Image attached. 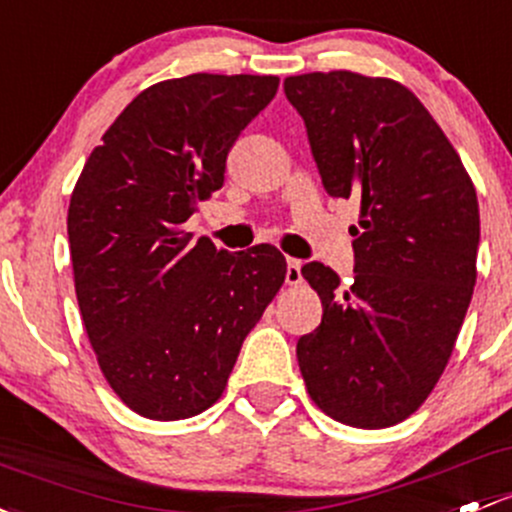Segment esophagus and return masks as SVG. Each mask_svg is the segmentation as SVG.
Wrapping results in <instances>:
<instances>
[{
  "mask_svg": "<svg viewBox=\"0 0 512 512\" xmlns=\"http://www.w3.org/2000/svg\"><path fill=\"white\" fill-rule=\"evenodd\" d=\"M301 282V260H294V257H289L287 260V284H299Z\"/></svg>",
  "mask_w": 512,
  "mask_h": 512,
  "instance_id": "obj_1",
  "label": "esophagus"
}]
</instances>
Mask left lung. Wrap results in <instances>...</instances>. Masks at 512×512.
I'll return each mask as SVG.
<instances>
[{"mask_svg":"<svg viewBox=\"0 0 512 512\" xmlns=\"http://www.w3.org/2000/svg\"><path fill=\"white\" fill-rule=\"evenodd\" d=\"M328 196L358 198L351 287L309 262L321 326L297 343L311 400L336 422L383 429L444 373L476 284V188L405 85L351 71L284 80Z\"/></svg>","mask_w":512,"mask_h":512,"instance_id":"left-lung-1","label":"left lung"}]
</instances>
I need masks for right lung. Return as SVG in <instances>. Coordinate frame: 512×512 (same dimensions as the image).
<instances>
[{
    "label": "right lung",
    "instance_id": "right-lung-1",
    "mask_svg": "<svg viewBox=\"0 0 512 512\" xmlns=\"http://www.w3.org/2000/svg\"><path fill=\"white\" fill-rule=\"evenodd\" d=\"M277 88V75L213 73L152 85L102 134L73 188L80 316L105 380L142 417L208 410L282 287L277 247L215 250L181 230L223 186L230 147Z\"/></svg>",
    "mask_w": 512,
    "mask_h": 512
}]
</instances>
